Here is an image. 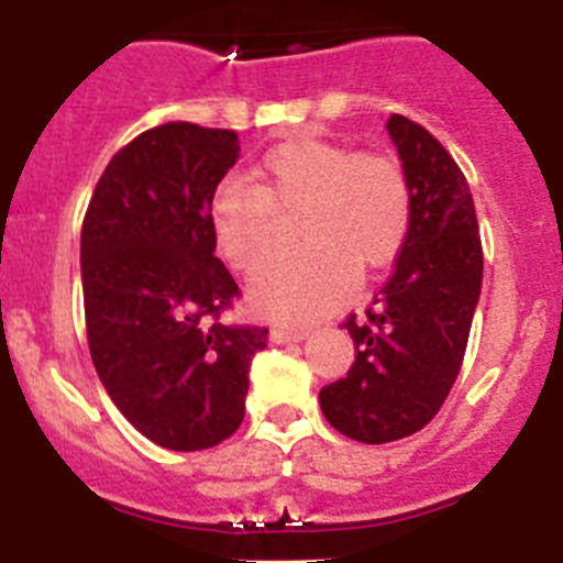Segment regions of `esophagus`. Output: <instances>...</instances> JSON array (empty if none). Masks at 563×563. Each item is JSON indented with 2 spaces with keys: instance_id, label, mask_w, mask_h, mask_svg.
Masks as SVG:
<instances>
[{
  "instance_id": "obj_1",
  "label": "esophagus",
  "mask_w": 563,
  "mask_h": 563,
  "mask_svg": "<svg viewBox=\"0 0 563 563\" xmlns=\"http://www.w3.org/2000/svg\"><path fill=\"white\" fill-rule=\"evenodd\" d=\"M307 335H310L307 330H287V327H273V330H271V341L278 343V346H282V343L305 341Z\"/></svg>"
}]
</instances>
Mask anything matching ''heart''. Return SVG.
Segmentation results:
<instances>
[{
	"label": "heart",
	"instance_id": "1",
	"mask_svg": "<svg viewBox=\"0 0 563 563\" xmlns=\"http://www.w3.org/2000/svg\"><path fill=\"white\" fill-rule=\"evenodd\" d=\"M411 183L397 157L330 141H290L253 166L251 183L225 180L208 202L217 253L253 273L276 251V217L296 220L301 251L251 282L258 316L312 321L350 296L357 271L386 267L411 228Z\"/></svg>",
	"mask_w": 563,
	"mask_h": 563
}]
</instances>
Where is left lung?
<instances>
[{
	"mask_svg": "<svg viewBox=\"0 0 563 563\" xmlns=\"http://www.w3.org/2000/svg\"><path fill=\"white\" fill-rule=\"evenodd\" d=\"M391 143L411 183V228L395 273L363 321H346L355 363L321 389L332 429L350 440H402L449 397L482 292V242L465 174L434 134L391 114Z\"/></svg>",
	"mask_w": 563,
	"mask_h": 563,
	"instance_id": "8db88e82",
	"label": "left lung"
}]
</instances>
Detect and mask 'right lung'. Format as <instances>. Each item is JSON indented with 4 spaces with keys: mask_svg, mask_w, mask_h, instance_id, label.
I'll use <instances>...</instances> for the list:
<instances>
[{
    "mask_svg": "<svg viewBox=\"0 0 563 563\" xmlns=\"http://www.w3.org/2000/svg\"><path fill=\"white\" fill-rule=\"evenodd\" d=\"M239 161L231 129L163 123L103 168L81 228L89 355L103 389L168 451L220 445L245 417L265 327L217 318L239 287L217 258L208 202Z\"/></svg>",
    "mask_w": 563,
    "mask_h": 563,
    "instance_id": "add662e5",
    "label": "right lung"
}]
</instances>
